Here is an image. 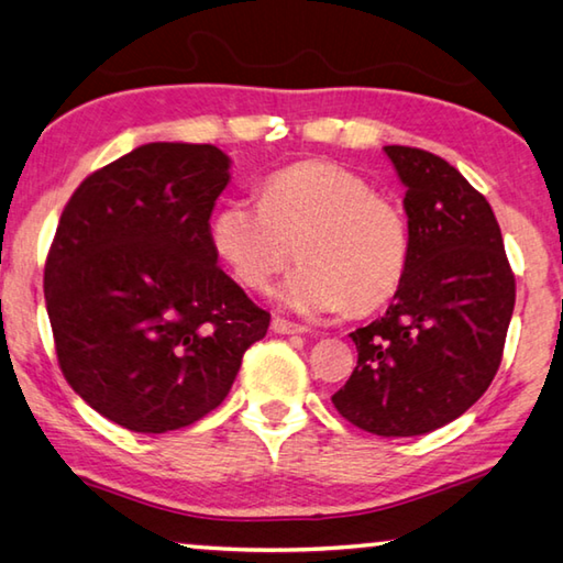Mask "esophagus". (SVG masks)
<instances>
[{
  "label": "esophagus",
  "instance_id": "34e87169",
  "mask_svg": "<svg viewBox=\"0 0 563 563\" xmlns=\"http://www.w3.org/2000/svg\"><path fill=\"white\" fill-rule=\"evenodd\" d=\"M271 330L278 332V335H302V332H308V328L305 325H298V322H290L283 318H273Z\"/></svg>",
  "mask_w": 563,
  "mask_h": 563
}]
</instances>
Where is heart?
I'll return each mask as SVG.
<instances>
[{
  "mask_svg": "<svg viewBox=\"0 0 563 563\" xmlns=\"http://www.w3.org/2000/svg\"><path fill=\"white\" fill-rule=\"evenodd\" d=\"M216 253L251 290H268L298 255L280 300L302 316L375 310L409 263L402 208L345 166L302 161L265 178L261 203L225 201L211 223Z\"/></svg>",
  "mask_w": 563,
  "mask_h": 563,
  "instance_id": "obj_1",
  "label": "heart"
}]
</instances>
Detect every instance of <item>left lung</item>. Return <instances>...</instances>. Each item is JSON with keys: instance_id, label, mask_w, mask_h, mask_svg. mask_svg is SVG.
Here are the masks:
<instances>
[{"instance_id": "left-lung-1", "label": "left lung", "mask_w": 563, "mask_h": 563, "mask_svg": "<svg viewBox=\"0 0 563 563\" xmlns=\"http://www.w3.org/2000/svg\"><path fill=\"white\" fill-rule=\"evenodd\" d=\"M405 186L407 273L379 320L350 332L357 367L338 412L379 437L450 424L497 375L514 312V273L497 218L444 158L385 146Z\"/></svg>"}]
</instances>
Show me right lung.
<instances>
[{"label":"right lung","instance_id":"add662e5","mask_svg":"<svg viewBox=\"0 0 563 563\" xmlns=\"http://www.w3.org/2000/svg\"><path fill=\"white\" fill-rule=\"evenodd\" d=\"M231 158L211 144H144L84 178L44 268L56 357L84 402L161 434L223 402L271 312L218 268L216 198Z\"/></svg>","mask_w":563,"mask_h":563}]
</instances>
